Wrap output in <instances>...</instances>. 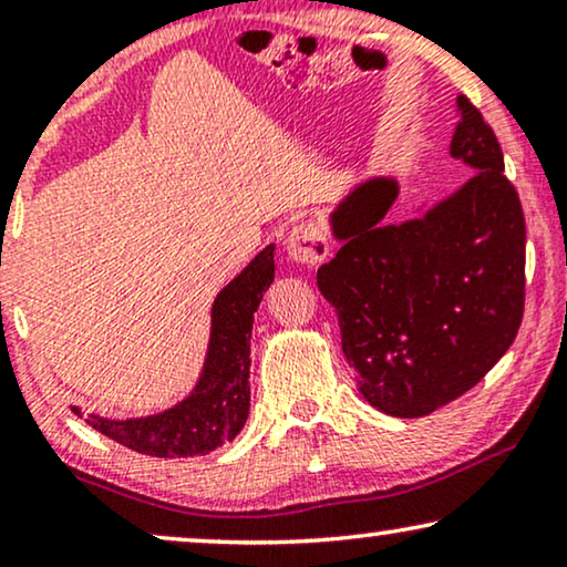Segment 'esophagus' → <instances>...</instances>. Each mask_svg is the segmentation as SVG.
<instances>
[{
  "label": "esophagus",
  "mask_w": 567,
  "mask_h": 567,
  "mask_svg": "<svg viewBox=\"0 0 567 567\" xmlns=\"http://www.w3.org/2000/svg\"><path fill=\"white\" fill-rule=\"evenodd\" d=\"M285 249L292 261L306 267H316L331 254V238L326 228L316 220H300L287 230Z\"/></svg>",
  "instance_id": "esophagus-1"
}]
</instances>
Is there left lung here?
I'll use <instances>...</instances> for the list:
<instances>
[{
  "mask_svg": "<svg viewBox=\"0 0 567 567\" xmlns=\"http://www.w3.org/2000/svg\"><path fill=\"white\" fill-rule=\"evenodd\" d=\"M450 154L475 169L421 218L388 223L393 179L364 182L331 215L341 241L318 269L364 401L426 416L481 382L524 316L526 228L493 127L467 97Z\"/></svg>",
  "mask_w": 567,
  "mask_h": 567,
  "instance_id": "1",
  "label": "left lung"
}]
</instances>
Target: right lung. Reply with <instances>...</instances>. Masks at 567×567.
<instances>
[{
	"label": "right lung",
	"mask_w": 567,
	"mask_h": 567,
	"mask_svg": "<svg viewBox=\"0 0 567 567\" xmlns=\"http://www.w3.org/2000/svg\"><path fill=\"white\" fill-rule=\"evenodd\" d=\"M272 280L275 246L269 244L215 298L203 374L185 401L146 419L113 421L90 413L86 424L127 450L151 457H195L234 440L249 416L254 313ZM71 411L82 416L76 405Z\"/></svg>",
	"instance_id": "1"
}]
</instances>
